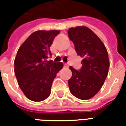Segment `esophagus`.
I'll use <instances>...</instances> for the list:
<instances>
[{"label": "esophagus", "mask_w": 126, "mask_h": 126, "mask_svg": "<svg viewBox=\"0 0 126 126\" xmlns=\"http://www.w3.org/2000/svg\"><path fill=\"white\" fill-rule=\"evenodd\" d=\"M64 67L68 68V67H69V64H68V63H65V64H64Z\"/></svg>", "instance_id": "34e87169"}]
</instances>
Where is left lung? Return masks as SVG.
Returning a JSON list of instances; mask_svg holds the SVG:
<instances>
[{
    "label": "left lung",
    "instance_id": "8db88e82",
    "mask_svg": "<svg viewBox=\"0 0 126 126\" xmlns=\"http://www.w3.org/2000/svg\"><path fill=\"white\" fill-rule=\"evenodd\" d=\"M68 36L78 55L83 57L80 70L72 66L68 80L71 94L80 99H89L98 93L108 75V52L102 41L86 27L70 28Z\"/></svg>",
    "mask_w": 126,
    "mask_h": 126
}]
</instances>
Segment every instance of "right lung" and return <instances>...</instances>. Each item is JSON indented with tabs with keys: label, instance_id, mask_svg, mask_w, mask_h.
I'll list each match as a JSON object with an SVG mask.
<instances>
[{
	"label": "right lung",
	"instance_id": "obj_1",
	"mask_svg": "<svg viewBox=\"0 0 126 126\" xmlns=\"http://www.w3.org/2000/svg\"><path fill=\"white\" fill-rule=\"evenodd\" d=\"M60 31H36L19 47L15 59V74L19 88L28 99L41 102L50 94L51 86L62 62L47 61L50 47Z\"/></svg>",
	"mask_w": 126,
	"mask_h": 126
}]
</instances>
